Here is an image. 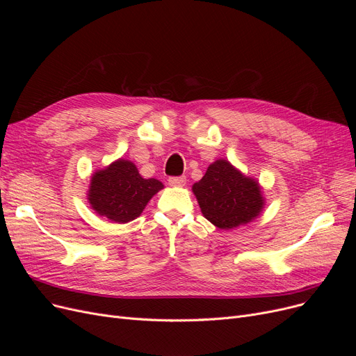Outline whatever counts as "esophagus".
Instances as JSON below:
<instances>
[{"instance_id":"34e87169","label":"esophagus","mask_w":356,"mask_h":356,"mask_svg":"<svg viewBox=\"0 0 356 356\" xmlns=\"http://www.w3.org/2000/svg\"><path fill=\"white\" fill-rule=\"evenodd\" d=\"M168 184H170V186H184L186 184V177L184 176L168 177Z\"/></svg>"}]
</instances>
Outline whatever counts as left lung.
I'll list each match as a JSON object with an SVG mask.
<instances>
[{"instance_id":"8db88e82","label":"left lung","mask_w":356,"mask_h":356,"mask_svg":"<svg viewBox=\"0 0 356 356\" xmlns=\"http://www.w3.org/2000/svg\"><path fill=\"white\" fill-rule=\"evenodd\" d=\"M203 216L220 229L251 222L263 209V196L255 180L242 176L227 160L212 163L193 184Z\"/></svg>"}]
</instances>
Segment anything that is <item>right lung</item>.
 Segmentation results:
<instances>
[{
    "instance_id": "right-lung-1",
    "label": "right lung",
    "mask_w": 356,
    "mask_h": 356,
    "mask_svg": "<svg viewBox=\"0 0 356 356\" xmlns=\"http://www.w3.org/2000/svg\"><path fill=\"white\" fill-rule=\"evenodd\" d=\"M160 189L161 181L143 179L133 163L121 159L92 176L89 203L97 213L125 223L138 218Z\"/></svg>"
}]
</instances>
